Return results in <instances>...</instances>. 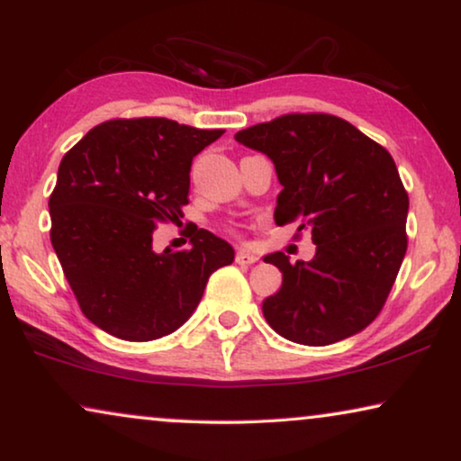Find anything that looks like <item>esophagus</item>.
<instances>
[{
  "mask_svg": "<svg viewBox=\"0 0 461 461\" xmlns=\"http://www.w3.org/2000/svg\"><path fill=\"white\" fill-rule=\"evenodd\" d=\"M237 264H243V267H249V264H256L258 262V256L251 254V251H245V249H239L237 256H235Z\"/></svg>",
  "mask_w": 461,
  "mask_h": 461,
  "instance_id": "obj_1",
  "label": "esophagus"
}]
</instances>
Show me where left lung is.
I'll return each mask as SVG.
<instances>
[{
	"instance_id": "obj_1",
	"label": "left lung",
	"mask_w": 461,
	"mask_h": 461,
	"mask_svg": "<svg viewBox=\"0 0 461 461\" xmlns=\"http://www.w3.org/2000/svg\"><path fill=\"white\" fill-rule=\"evenodd\" d=\"M235 140L275 163L283 191L275 222H298L317 254L264 262L283 285L262 302L264 319L285 339L327 346L363 331L386 302L407 251L409 197L394 159L344 119L292 113L251 125Z\"/></svg>"
}]
</instances>
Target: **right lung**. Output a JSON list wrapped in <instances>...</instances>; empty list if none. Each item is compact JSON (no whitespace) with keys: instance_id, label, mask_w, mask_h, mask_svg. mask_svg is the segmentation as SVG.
<instances>
[{"instance_id":"add662e5","label":"right lung","mask_w":461,"mask_h":461,"mask_svg":"<svg viewBox=\"0 0 461 461\" xmlns=\"http://www.w3.org/2000/svg\"><path fill=\"white\" fill-rule=\"evenodd\" d=\"M224 130H197L166 117L111 119L62 157L50 194L52 248L81 312L130 342L167 336L186 323L213 270L235 249L191 229V249L157 254L153 232L180 222L193 157Z\"/></svg>"}]
</instances>
